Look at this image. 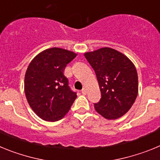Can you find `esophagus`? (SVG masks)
I'll return each mask as SVG.
<instances>
[{
  "label": "esophagus",
  "mask_w": 160,
  "mask_h": 160,
  "mask_svg": "<svg viewBox=\"0 0 160 160\" xmlns=\"http://www.w3.org/2000/svg\"><path fill=\"white\" fill-rule=\"evenodd\" d=\"M82 94H87V89L84 87V88L82 90Z\"/></svg>",
  "instance_id": "34e87169"
}]
</instances>
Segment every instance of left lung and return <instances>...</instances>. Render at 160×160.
<instances>
[{
    "label": "left lung",
    "instance_id": "8db88e82",
    "mask_svg": "<svg viewBox=\"0 0 160 160\" xmlns=\"http://www.w3.org/2000/svg\"><path fill=\"white\" fill-rule=\"evenodd\" d=\"M85 57L95 72L101 91V99L94 103L96 111L107 119L122 117L138 95L135 66L123 53L108 47L87 52Z\"/></svg>",
    "mask_w": 160,
    "mask_h": 160
}]
</instances>
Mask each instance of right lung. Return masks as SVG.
Returning <instances> with one entry per match:
<instances>
[{"label":"right lung","mask_w":160,"mask_h":160,"mask_svg":"<svg viewBox=\"0 0 160 160\" xmlns=\"http://www.w3.org/2000/svg\"><path fill=\"white\" fill-rule=\"evenodd\" d=\"M77 56L61 48H50L31 61L25 76V93L32 110L45 121L60 120L77 98L64 75L65 68Z\"/></svg>","instance_id":"right-lung-1"}]
</instances>
